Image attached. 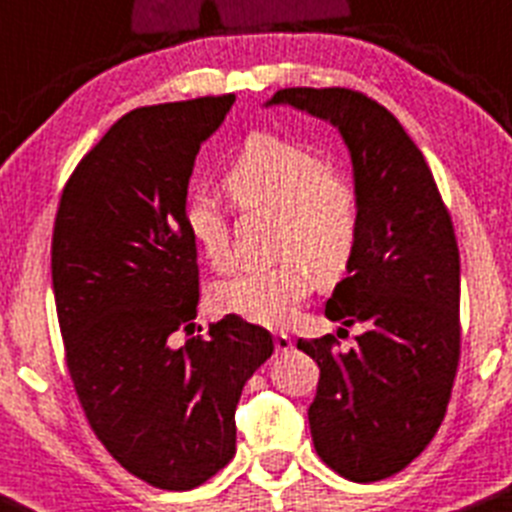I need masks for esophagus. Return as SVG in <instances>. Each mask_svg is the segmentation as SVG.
I'll use <instances>...</instances> for the list:
<instances>
[{"label": "esophagus", "instance_id": "34e87169", "mask_svg": "<svg viewBox=\"0 0 512 512\" xmlns=\"http://www.w3.org/2000/svg\"><path fill=\"white\" fill-rule=\"evenodd\" d=\"M275 350H277V355H285V352H290L292 350L290 335H285V332H275Z\"/></svg>", "mask_w": 512, "mask_h": 512}]
</instances>
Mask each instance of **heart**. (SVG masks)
I'll list each match as a JSON object with an SVG mask.
<instances>
[{
    "label": "heart",
    "instance_id": "obj_1",
    "mask_svg": "<svg viewBox=\"0 0 512 512\" xmlns=\"http://www.w3.org/2000/svg\"><path fill=\"white\" fill-rule=\"evenodd\" d=\"M225 187L237 205L282 212L277 247L285 257L217 282L215 307L255 325H285L317 287V270L335 277L355 255L360 237L355 187L332 172L325 155L275 132H255L242 142L225 172ZM185 225L212 265L230 262V225L215 200L192 197Z\"/></svg>",
    "mask_w": 512,
    "mask_h": 512
}]
</instances>
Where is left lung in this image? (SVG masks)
Returning <instances> with one entry per match:
<instances>
[{"label": "left lung", "instance_id": "left-lung-1", "mask_svg": "<svg viewBox=\"0 0 512 512\" xmlns=\"http://www.w3.org/2000/svg\"><path fill=\"white\" fill-rule=\"evenodd\" d=\"M337 127L352 162L360 237L327 320L360 322L355 350L297 340L320 367L310 418L317 455L342 478L375 483L413 463L445 418L460 360V252L423 152L375 99L345 87L280 89ZM340 327V330H345Z\"/></svg>", "mask_w": 512, "mask_h": 512}]
</instances>
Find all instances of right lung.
I'll list each match as a JSON object with an SVG mask.
<instances>
[{
  "instance_id": "obj_1",
  "label": "right lung",
  "mask_w": 512,
  "mask_h": 512,
  "mask_svg": "<svg viewBox=\"0 0 512 512\" xmlns=\"http://www.w3.org/2000/svg\"><path fill=\"white\" fill-rule=\"evenodd\" d=\"M235 94L132 109L64 185L52 235V287L67 367L94 435L124 470L190 490L235 455V410L272 335L225 315L195 330L197 245L185 225L202 142Z\"/></svg>"
}]
</instances>
